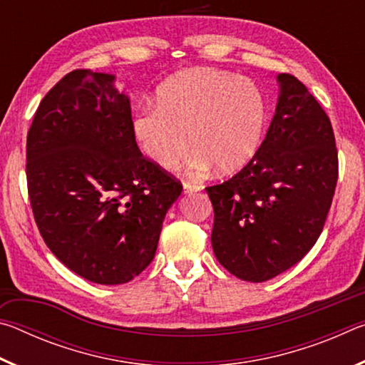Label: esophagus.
Wrapping results in <instances>:
<instances>
[{"label":"esophagus","mask_w":365,"mask_h":365,"mask_svg":"<svg viewBox=\"0 0 365 365\" xmlns=\"http://www.w3.org/2000/svg\"><path fill=\"white\" fill-rule=\"evenodd\" d=\"M202 187L195 182H183V193H195V191H201Z\"/></svg>","instance_id":"obj_1"}]
</instances>
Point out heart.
I'll return each instance as SVG.
<instances>
[{"label":"heart","instance_id":"heart-1","mask_svg":"<svg viewBox=\"0 0 365 365\" xmlns=\"http://www.w3.org/2000/svg\"><path fill=\"white\" fill-rule=\"evenodd\" d=\"M265 115L264 95L252 80L197 67L160 86L156 108L141 109L133 128L145 156L159 169L177 168L193 148L195 170L214 165L217 174H232L256 154Z\"/></svg>","mask_w":365,"mask_h":365}]
</instances>
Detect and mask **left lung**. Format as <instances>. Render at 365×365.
Returning <instances> with one entry per match:
<instances>
[{
  "instance_id": "1",
  "label": "left lung",
  "mask_w": 365,
  "mask_h": 365,
  "mask_svg": "<svg viewBox=\"0 0 365 365\" xmlns=\"http://www.w3.org/2000/svg\"><path fill=\"white\" fill-rule=\"evenodd\" d=\"M267 135L245 168L206 191L212 250L238 279L265 282L304 257L322 233L338 180L329 115L298 78L277 76Z\"/></svg>"
}]
</instances>
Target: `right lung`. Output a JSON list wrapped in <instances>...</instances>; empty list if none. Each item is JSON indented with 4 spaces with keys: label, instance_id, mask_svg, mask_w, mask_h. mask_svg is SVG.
<instances>
[{
    "label": "right lung",
    "instance_id": "add662e5",
    "mask_svg": "<svg viewBox=\"0 0 365 365\" xmlns=\"http://www.w3.org/2000/svg\"><path fill=\"white\" fill-rule=\"evenodd\" d=\"M113 73L72 71L48 91L27 135V187L43 240L100 285L140 275L182 185L140 153L130 98Z\"/></svg>",
    "mask_w": 365,
    "mask_h": 365
}]
</instances>
